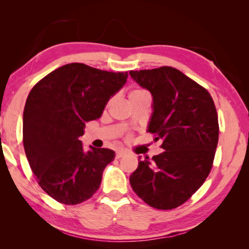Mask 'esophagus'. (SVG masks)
I'll return each mask as SVG.
<instances>
[{"label": "esophagus", "mask_w": 249, "mask_h": 249, "mask_svg": "<svg viewBox=\"0 0 249 249\" xmlns=\"http://www.w3.org/2000/svg\"><path fill=\"white\" fill-rule=\"evenodd\" d=\"M124 155H125V151H124V150H117V151H116V158H117V159L122 158Z\"/></svg>", "instance_id": "esophagus-1"}]
</instances>
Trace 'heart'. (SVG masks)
Listing matches in <instances>:
<instances>
[{
    "mask_svg": "<svg viewBox=\"0 0 249 249\" xmlns=\"http://www.w3.org/2000/svg\"><path fill=\"white\" fill-rule=\"evenodd\" d=\"M141 93H147L146 91L144 90H135V91H132L129 93V95H134V94H141Z\"/></svg>",
    "mask_w": 249,
    "mask_h": 249,
    "instance_id": "1",
    "label": "heart"
}]
</instances>
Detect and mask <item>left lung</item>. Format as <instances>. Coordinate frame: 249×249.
I'll return each instance as SVG.
<instances>
[{
	"label": "left lung",
	"instance_id": "8db88e82",
	"mask_svg": "<svg viewBox=\"0 0 249 249\" xmlns=\"http://www.w3.org/2000/svg\"><path fill=\"white\" fill-rule=\"evenodd\" d=\"M129 74L153 95L148 132L155 141H162L163 149L150 160H138L130 185L153 208L176 209L190 199L212 169L220 130L215 105L208 90L172 67Z\"/></svg>",
	"mask_w": 249,
	"mask_h": 249
}]
</instances>
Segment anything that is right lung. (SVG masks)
Returning <instances> with one entry per match:
<instances>
[{
    "mask_svg": "<svg viewBox=\"0 0 249 249\" xmlns=\"http://www.w3.org/2000/svg\"><path fill=\"white\" fill-rule=\"evenodd\" d=\"M127 77L73 62L52 71L29 92L23 114L25 154L40 188L59 203H82L100 188L115 153L94 147L86 153L79 137Z\"/></svg>",
    "mask_w": 249,
    "mask_h": 249,
    "instance_id": "1",
    "label": "right lung"
}]
</instances>
